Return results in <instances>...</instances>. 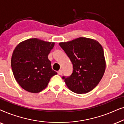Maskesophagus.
Instances as JSON below:
<instances>
[{
    "label": "esophagus",
    "instance_id": "esophagus-1",
    "mask_svg": "<svg viewBox=\"0 0 124 124\" xmlns=\"http://www.w3.org/2000/svg\"><path fill=\"white\" fill-rule=\"evenodd\" d=\"M57 73H58L59 75H62V70H59L58 72H57Z\"/></svg>",
    "mask_w": 124,
    "mask_h": 124
}]
</instances>
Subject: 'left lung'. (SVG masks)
I'll return each instance as SVG.
<instances>
[{
    "instance_id": "obj_1",
    "label": "left lung",
    "mask_w": 124,
    "mask_h": 124,
    "mask_svg": "<svg viewBox=\"0 0 124 124\" xmlns=\"http://www.w3.org/2000/svg\"><path fill=\"white\" fill-rule=\"evenodd\" d=\"M73 64L68 77L62 76L68 87L77 94H85L94 89L102 78L106 69L104 54L96 40L80 37L59 43Z\"/></svg>"
}]
</instances>
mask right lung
<instances>
[{"instance_id": "1", "label": "right lung", "mask_w": 124, "mask_h": 124, "mask_svg": "<svg viewBox=\"0 0 124 124\" xmlns=\"http://www.w3.org/2000/svg\"><path fill=\"white\" fill-rule=\"evenodd\" d=\"M54 45L31 38L17 46L12 56L11 67L15 79L23 89L30 93L40 92L47 87L51 78L57 74L48 59Z\"/></svg>"}]
</instances>
